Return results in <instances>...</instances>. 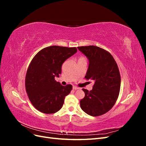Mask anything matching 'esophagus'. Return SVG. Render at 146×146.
Masks as SVG:
<instances>
[{"mask_svg": "<svg viewBox=\"0 0 146 146\" xmlns=\"http://www.w3.org/2000/svg\"><path fill=\"white\" fill-rule=\"evenodd\" d=\"M79 88H78L77 86H73V90H78Z\"/></svg>", "mask_w": 146, "mask_h": 146, "instance_id": "esophagus-1", "label": "esophagus"}]
</instances>
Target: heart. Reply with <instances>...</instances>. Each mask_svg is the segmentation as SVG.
<instances>
[{
	"mask_svg": "<svg viewBox=\"0 0 146 146\" xmlns=\"http://www.w3.org/2000/svg\"><path fill=\"white\" fill-rule=\"evenodd\" d=\"M86 61H87V59L86 57L83 56H80L78 59V62H80V61H86Z\"/></svg>",
	"mask_w": 146,
	"mask_h": 146,
	"instance_id": "heart-1",
	"label": "heart"
}]
</instances>
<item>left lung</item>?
Returning a JSON list of instances; mask_svg holds the SVG:
<instances>
[{
	"mask_svg": "<svg viewBox=\"0 0 146 146\" xmlns=\"http://www.w3.org/2000/svg\"><path fill=\"white\" fill-rule=\"evenodd\" d=\"M78 48L89 60L85 77L94 82L91 91L83 89L85 96L80 101V107L90 116H101L112 108L118 98L121 80L117 64L104 48L94 46Z\"/></svg>",
	"mask_w": 146,
	"mask_h": 146,
	"instance_id": "8db88e82",
	"label": "left lung"
}]
</instances>
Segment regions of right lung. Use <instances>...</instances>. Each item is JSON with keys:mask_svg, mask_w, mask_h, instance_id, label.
Instances as JSON below:
<instances>
[{"mask_svg": "<svg viewBox=\"0 0 146 146\" xmlns=\"http://www.w3.org/2000/svg\"><path fill=\"white\" fill-rule=\"evenodd\" d=\"M77 52L76 47L52 46L42 48L33 57L25 76V89L33 107L41 113L52 114L63 107L71 85H61L55 80L64 61Z\"/></svg>", "mask_w": 146, "mask_h": 146, "instance_id": "right-lung-1", "label": "right lung"}]
</instances>
